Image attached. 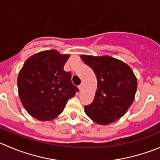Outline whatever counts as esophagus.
<instances>
[{"instance_id":"obj_1","label":"esophagus","mask_w":160,"mask_h":160,"mask_svg":"<svg viewBox=\"0 0 160 160\" xmlns=\"http://www.w3.org/2000/svg\"><path fill=\"white\" fill-rule=\"evenodd\" d=\"M83 88V83H81L80 85H79V89H80V91H81L82 88Z\"/></svg>"}]
</instances>
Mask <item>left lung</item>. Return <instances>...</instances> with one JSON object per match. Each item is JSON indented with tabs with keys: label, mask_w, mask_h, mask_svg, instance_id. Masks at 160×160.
<instances>
[{
	"label": "left lung",
	"mask_w": 160,
	"mask_h": 160,
	"mask_svg": "<svg viewBox=\"0 0 160 160\" xmlns=\"http://www.w3.org/2000/svg\"><path fill=\"white\" fill-rule=\"evenodd\" d=\"M80 57L94 70L98 80L94 101L85 105V112L98 124L116 121L126 113L134 99L137 79L132 69L110 56Z\"/></svg>",
	"instance_id": "obj_1"
}]
</instances>
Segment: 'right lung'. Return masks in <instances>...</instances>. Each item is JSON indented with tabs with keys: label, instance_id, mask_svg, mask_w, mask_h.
Here are the masks:
<instances>
[{
	"label": "right lung",
	"instance_id": "1",
	"mask_svg": "<svg viewBox=\"0 0 160 160\" xmlns=\"http://www.w3.org/2000/svg\"><path fill=\"white\" fill-rule=\"evenodd\" d=\"M69 58V55L49 50L29 57L24 63L17 84L22 104L32 117L41 121L55 119L79 91L72 84L71 72L64 70Z\"/></svg>",
	"mask_w": 160,
	"mask_h": 160
}]
</instances>
